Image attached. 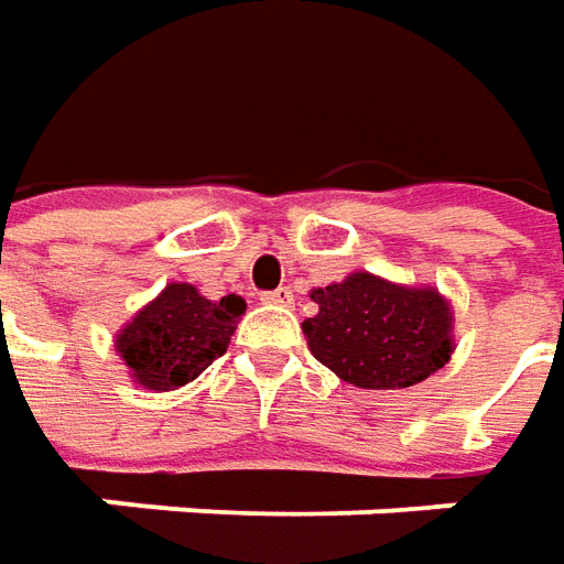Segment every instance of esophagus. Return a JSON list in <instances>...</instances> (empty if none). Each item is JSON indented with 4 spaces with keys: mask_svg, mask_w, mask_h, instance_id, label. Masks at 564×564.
Listing matches in <instances>:
<instances>
[{
    "mask_svg": "<svg viewBox=\"0 0 564 564\" xmlns=\"http://www.w3.org/2000/svg\"><path fill=\"white\" fill-rule=\"evenodd\" d=\"M262 302H268V305H293V290L290 286H278V290L264 293Z\"/></svg>",
    "mask_w": 564,
    "mask_h": 564,
    "instance_id": "esophagus-1",
    "label": "esophagus"
}]
</instances>
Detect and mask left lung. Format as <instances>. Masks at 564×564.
Returning <instances> with one entry per match:
<instances>
[{"label":"left lung","instance_id":"obj_1","mask_svg":"<svg viewBox=\"0 0 564 564\" xmlns=\"http://www.w3.org/2000/svg\"><path fill=\"white\" fill-rule=\"evenodd\" d=\"M312 300L318 315L302 321L312 356L361 390L415 387L453 356V308L434 286L356 271Z\"/></svg>","mask_w":564,"mask_h":564}]
</instances>
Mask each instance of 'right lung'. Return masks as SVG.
<instances>
[{
	"label": "right lung",
	"instance_id": "1",
	"mask_svg": "<svg viewBox=\"0 0 564 564\" xmlns=\"http://www.w3.org/2000/svg\"><path fill=\"white\" fill-rule=\"evenodd\" d=\"M246 312L243 296L205 300L193 283H167L115 337L130 378L147 390H177L227 352Z\"/></svg>",
	"mask_w": 564,
	"mask_h": 564
}]
</instances>
